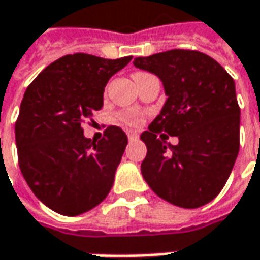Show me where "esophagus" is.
I'll list each match as a JSON object with an SVG mask.
<instances>
[{
	"instance_id": "esophagus-1",
	"label": "esophagus",
	"mask_w": 260,
	"mask_h": 260,
	"mask_svg": "<svg viewBox=\"0 0 260 260\" xmlns=\"http://www.w3.org/2000/svg\"><path fill=\"white\" fill-rule=\"evenodd\" d=\"M127 137H128L130 142H133V140H137V139H139V135L135 133V132H128V133H127Z\"/></svg>"
}]
</instances>
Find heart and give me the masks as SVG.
<instances>
[{"mask_svg":"<svg viewBox=\"0 0 260 260\" xmlns=\"http://www.w3.org/2000/svg\"><path fill=\"white\" fill-rule=\"evenodd\" d=\"M135 74H139V73H135ZM121 120L125 124H128V125L140 124V117L137 115L136 112H124V114H121Z\"/></svg>","mask_w":260,"mask_h":260,"instance_id":"1","label":"heart"}]
</instances>
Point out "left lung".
<instances>
[{
  "label": "left lung",
  "mask_w": 260,
  "mask_h": 260,
  "mask_svg": "<svg viewBox=\"0 0 260 260\" xmlns=\"http://www.w3.org/2000/svg\"><path fill=\"white\" fill-rule=\"evenodd\" d=\"M137 69L158 76L167 101L140 139L148 153L142 175L164 201L194 209L225 186L240 148V107L233 77L209 55L171 49L137 57ZM164 131V134L160 132ZM179 137V145L166 143Z\"/></svg>",
  "instance_id": "1"
}]
</instances>
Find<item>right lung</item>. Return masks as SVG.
Listing matches in <instances>:
<instances>
[{
  "instance_id": "obj_1",
  "label": "right lung",
  "mask_w": 260,
  "mask_h": 260,
  "mask_svg": "<svg viewBox=\"0 0 260 260\" xmlns=\"http://www.w3.org/2000/svg\"><path fill=\"white\" fill-rule=\"evenodd\" d=\"M130 59L64 55L24 92L16 121L20 170L35 196L57 214H85L110 193L127 136L110 125L96 142L85 137L82 124L102 108L108 80Z\"/></svg>"
}]
</instances>
